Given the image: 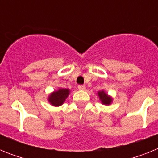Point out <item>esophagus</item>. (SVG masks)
Masks as SVG:
<instances>
[{"label":"esophagus","instance_id":"esophagus-1","mask_svg":"<svg viewBox=\"0 0 158 158\" xmlns=\"http://www.w3.org/2000/svg\"><path fill=\"white\" fill-rule=\"evenodd\" d=\"M78 89H80V90H85V86L83 85H78Z\"/></svg>","mask_w":158,"mask_h":158}]
</instances>
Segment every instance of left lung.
I'll return each instance as SVG.
<instances>
[{"label":"left lung","instance_id":"left-lung-1","mask_svg":"<svg viewBox=\"0 0 158 158\" xmlns=\"http://www.w3.org/2000/svg\"><path fill=\"white\" fill-rule=\"evenodd\" d=\"M99 96H100V99L101 100L102 104H105V105H108V104H111V98L110 96H107L104 91L99 92L98 93Z\"/></svg>","mask_w":158,"mask_h":158}]
</instances>
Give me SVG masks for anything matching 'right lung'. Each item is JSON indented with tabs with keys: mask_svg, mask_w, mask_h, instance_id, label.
Masks as SVG:
<instances>
[{
	"mask_svg": "<svg viewBox=\"0 0 158 158\" xmlns=\"http://www.w3.org/2000/svg\"><path fill=\"white\" fill-rule=\"evenodd\" d=\"M69 94V90L66 89H60L56 92L51 93L49 96V101L53 106L62 105Z\"/></svg>",
	"mask_w": 158,
	"mask_h": 158,
	"instance_id": "right-lung-1",
	"label": "right lung"
}]
</instances>
